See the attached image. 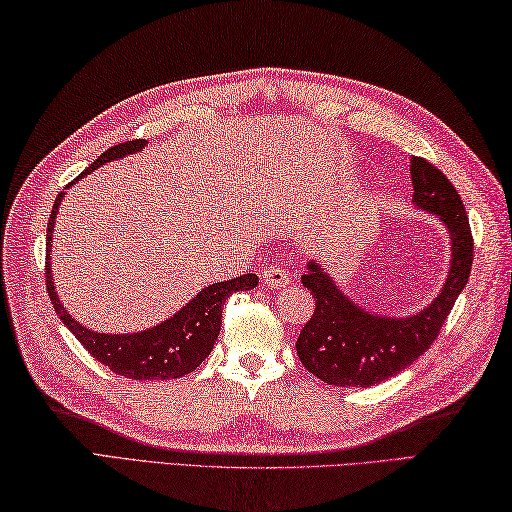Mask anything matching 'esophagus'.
Returning <instances> with one entry per match:
<instances>
[{
    "mask_svg": "<svg viewBox=\"0 0 512 512\" xmlns=\"http://www.w3.org/2000/svg\"><path fill=\"white\" fill-rule=\"evenodd\" d=\"M260 278H263V283L267 287H274V289L289 285V271L283 267H269L263 271V276Z\"/></svg>",
    "mask_w": 512,
    "mask_h": 512,
    "instance_id": "34e87169",
    "label": "esophagus"
}]
</instances>
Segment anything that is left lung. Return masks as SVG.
<instances>
[{
	"instance_id": "obj_1",
	"label": "left lung",
	"mask_w": 512,
	"mask_h": 512,
	"mask_svg": "<svg viewBox=\"0 0 512 512\" xmlns=\"http://www.w3.org/2000/svg\"><path fill=\"white\" fill-rule=\"evenodd\" d=\"M413 205L440 218L451 238V267L431 305L413 316H382L351 300L318 260L302 276L316 300L296 351L305 369L333 387H373L404 371L431 347L473 265V236L453 183L420 156H411Z\"/></svg>"
}]
</instances>
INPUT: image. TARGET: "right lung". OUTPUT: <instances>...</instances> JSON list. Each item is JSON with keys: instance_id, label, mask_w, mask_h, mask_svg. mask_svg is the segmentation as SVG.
<instances>
[{"instance_id": "obj_1", "label": "right lung", "mask_w": 512, "mask_h": 512, "mask_svg": "<svg viewBox=\"0 0 512 512\" xmlns=\"http://www.w3.org/2000/svg\"><path fill=\"white\" fill-rule=\"evenodd\" d=\"M143 148H145L143 139L114 145V148L103 152L81 176H88L90 172L101 168L103 163L123 159L125 154L141 152ZM61 201H64V192L55 198V205H52L50 221H48V232H46V238H48L46 287H48V296L52 300V305H55L57 316L64 320V325L72 333H75V338L88 349L92 358H97L101 364H106V367L117 375H125V378H132V380H172V378H183V375L192 373L214 349V342L218 338V333H221L225 300L232 294H236V291L254 289L258 285V276L243 274L238 278L225 280V283H214L210 287H205L198 291V294L187 302L185 307L176 311L174 316L163 320L161 325L150 327L145 331H137V333L92 331L88 327L79 325V322L68 314V309H64V305L59 302L55 283H52L50 241H52V232H55V218H57Z\"/></svg>"}]
</instances>
